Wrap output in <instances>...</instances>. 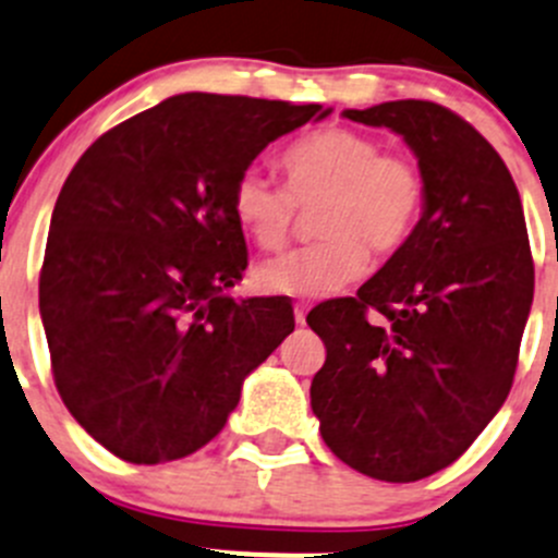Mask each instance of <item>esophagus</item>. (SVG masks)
<instances>
[{
	"label": "esophagus",
	"mask_w": 558,
	"mask_h": 558,
	"mask_svg": "<svg viewBox=\"0 0 558 558\" xmlns=\"http://www.w3.org/2000/svg\"><path fill=\"white\" fill-rule=\"evenodd\" d=\"M295 323H299V326H304L306 323V306L304 304H295Z\"/></svg>",
	"instance_id": "1"
}]
</instances>
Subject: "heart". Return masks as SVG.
Masks as SVG:
<instances>
[{
    "label": "heart",
    "instance_id": "obj_1",
    "mask_svg": "<svg viewBox=\"0 0 558 558\" xmlns=\"http://www.w3.org/2000/svg\"><path fill=\"white\" fill-rule=\"evenodd\" d=\"M288 189L265 174L243 172L232 189V214L265 252L288 246L295 208H315L320 241L263 263L254 274L265 293L317 299L355 282L367 252L391 257L405 246L424 208V180L413 161L384 156L375 136L353 129H320L282 153Z\"/></svg>",
    "mask_w": 558,
    "mask_h": 558
}]
</instances>
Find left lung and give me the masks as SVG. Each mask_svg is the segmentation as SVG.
Segmentation results:
<instances>
[{"label": "left lung", "mask_w": 558, "mask_h": 558, "mask_svg": "<svg viewBox=\"0 0 558 558\" xmlns=\"http://www.w3.org/2000/svg\"><path fill=\"white\" fill-rule=\"evenodd\" d=\"M342 117L402 136L424 208L355 299L306 315L326 344L312 413L350 469L416 482L454 463L512 389L534 299L526 219L507 163L454 111L389 100ZM367 308L385 320L369 324Z\"/></svg>", "instance_id": "left-lung-1"}]
</instances>
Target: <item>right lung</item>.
Listing matches in <instances>:
<instances>
[{
	"instance_id": "obj_1",
	"label": "right lung",
	"mask_w": 558,
	"mask_h": 558,
	"mask_svg": "<svg viewBox=\"0 0 558 558\" xmlns=\"http://www.w3.org/2000/svg\"><path fill=\"white\" fill-rule=\"evenodd\" d=\"M320 104L183 93L106 131L68 174L40 270L62 402L140 465L203 449L295 328L282 295L235 301L248 254L232 189Z\"/></svg>"
}]
</instances>
